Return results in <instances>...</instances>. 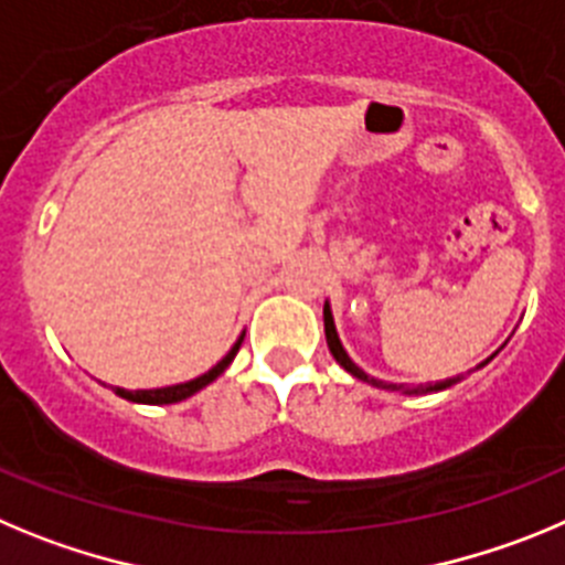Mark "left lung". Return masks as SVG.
Returning <instances> with one entry per match:
<instances>
[{"instance_id":"8db88e82","label":"left lung","mask_w":565,"mask_h":565,"mask_svg":"<svg viewBox=\"0 0 565 565\" xmlns=\"http://www.w3.org/2000/svg\"><path fill=\"white\" fill-rule=\"evenodd\" d=\"M323 329H327V343H329V352H332V358L338 360V363L343 365V369L349 371V374H352V377L363 380V383L377 385V388H385V391H403V394H430V391H445V388H450V385H456V383H459V380H461V377H450V380H441V383L416 385V388H408V385H396V383H383V380L369 377V374H365V371L360 369V365L354 363V360L349 358V354H345L343 343H340V338H338V329H334V318H332V309H329V303H323ZM492 358H495V354H492ZM492 358H487L481 365L490 363ZM481 365H479V369H481Z\"/></svg>"}]
</instances>
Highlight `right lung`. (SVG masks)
Wrapping results in <instances>:
<instances>
[{"label": "right lung", "instance_id": "obj_1", "mask_svg": "<svg viewBox=\"0 0 565 565\" xmlns=\"http://www.w3.org/2000/svg\"><path fill=\"white\" fill-rule=\"evenodd\" d=\"M242 340H245V334L233 343L231 352L225 354V358L220 360V363L213 365L211 371H205L202 377L196 380H188V383H180V385H166V388H151V391H126V388H115V394L124 396V399H129V403H143V405H171V403H182V399H188V396H194L196 391L205 388L207 383H213V380L220 377L222 371L227 369V365L233 363V358H236L238 345H242Z\"/></svg>", "mask_w": 565, "mask_h": 565}]
</instances>
